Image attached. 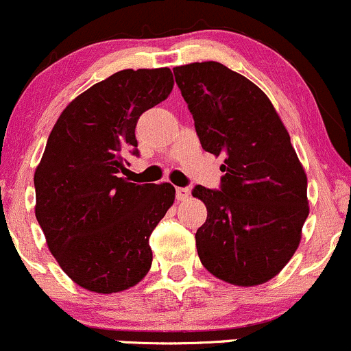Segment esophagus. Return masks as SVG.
<instances>
[{"label":"esophagus","instance_id":"obj_1","mask_svg":"<svg viewBox=\"0 0 351 351\" xmlns=\"http://www.w3.org/2000/svg\"><path fill=\"white\" fill-rule=\"evenodd\" d=\"M188 196H190V190H188V188H176V198H178L180 202L186 199Z\"/></svg>","mask_w":351,"mask_h":351}]
</instances>
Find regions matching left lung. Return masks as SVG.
<instances>
[{"instance_id": "8db88e82", "label": "left lung", "mask_w": 351, "mask_h": 351, "mask_svg": "<svg viewBox=\"0 0 351 351\" xmlns=\"http://www.w3.org/2000/svg\"><path fill=\"white\" fill-rule=\"evenodd\" d=\"M173 73L203 149L225 156L219 190H193L208 210L195 234L199 260L223 282H268L293 256L310 213L290 134L268 96L225 64L203 61Z\"/></svg>"}]
</instances>
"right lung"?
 <instances>
[{"label":"right lung","mask_w":351,"mask_h":351,"mask_svg":"<svg viewBox=\"0 0 351 351\" xmlns=\"http://www.w3.org/2000/svg\"><path fill=\"white\" fill-rule=\"evenodd\" d=\"M169 68L123 69L76 96L34 171L38 223L61 269L95 293H118L152 268L149 234L175 202L169 183L123 178L138 118L168 98Z\"/></svg>","instance_id":"1"}]
</instances>
